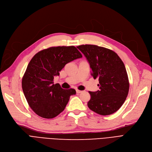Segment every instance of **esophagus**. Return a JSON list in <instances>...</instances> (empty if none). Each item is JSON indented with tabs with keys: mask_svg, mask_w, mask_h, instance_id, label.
Wrapping results in <instances>:
<instances>
[{
	"mask_svg": "<svg viewBox=\"0 0 152 152\" xmlns=\"http://www.w3.org/2000/svg\"><path fill=\"white\" fill-rule=\"evenodd\" d=\"M83 91H80V90H76V92H77V93H78V94H80V93H81V92H82Z\"/></svg>",
	"mask_w": 152,
	"mask_h": 152,
	"instance_id": "1",
	"label": "esophagus"
}]
</instances>
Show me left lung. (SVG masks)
<instances>
[{
    "instance_id": "1",
    "label": "left lung",
    "mask_w": 152,
    "mask_h": 152,
    "mask_svg": "<svg viewBox=\"0 0 152 152\" xmlns=\"http://www.w3.org/2000/svg\"><path fill=\"white\" fill-rule=\"evenodd\" d=\"M88 61L91 75L99 78V90L89 91L88 107L102 115L113 114L124 103L129 90L128 75L120 57L113 50L94 45L77 47Z\"/></svg>"
}]
</instances>
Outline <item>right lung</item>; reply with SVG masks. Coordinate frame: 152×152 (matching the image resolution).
Returning <instances> with one entry per match:
<instances>
[{
	"mask_svg": "<svg viewBox=\"0 0 152 152\" xmlns=\"http://www.w3.org/2000/svg\"><path fill=\"white\" fill-rule=\"evenodd\" d=\"M83 56L74 46L43 50L31 58L22 78L23 94L30 108L39 116L54 118L64 110L74 89H64L53 79L67 63Z\"/></svg>",
	"mask_w": 152,
	"mask_h": 152,
	"instance_id": "obj_1",
	"label": "right lung"
}]
</instances>
